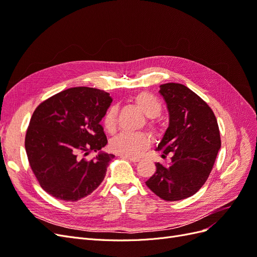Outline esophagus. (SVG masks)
<instances>
[{"instance_id": "obj_1", "label": "esophagus", "mask_w": 257, "mask_h": 257, "mask_svg": "<svg viewBox=\"0 0 257 257\" xmlns=\"http://www.w3.org/2000/svg\"><path fill=\"white\" fill-rule=\"evenodd\" d=\"M120 158H123V159H127L128 161H131V162H133V163H137V162H139L141 160L139 159H137V158H132V157H126V155H120Z\"/></svg>"}]
</instances>
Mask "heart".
<instances>
[{
    "label": "heart",
    "instance_id": "b5f03b06",
    "mask_svg": "<svg viewBox=\"0 0 257 257\" xmlns=\"http://www.w3.org/2000/svg\"><path fill=\"white\" fill-rule=\"evenodd\" d=\"M134 100L136 105L150 119L158 118L163 111V104L161 103V100L151 93H139L135 96ZM116 120H118V106L112 105L108 108L103 118L104 126L110 133L115 130ZM150 126L155 131L153 123H150ZM150 144V136L147 133H144V132H136V133L122 132V133L111 139L110 149L118 154L137 158L141 157L149 148Z\"/></svg>",
    "mask_w": 257,
    "mask_h": 257
}]
</instances>
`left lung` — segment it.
Masks as SVG:
<instances>
[{"label": "left lung", "instance_id": "obj_1", "mask_svg": "<svg viewBox=\"0 0 257 257\" xmlns=\"http://www.w3.org/2000/svg\"><path fill=\"white\" fill-rule=\"evenodd\" d=\"M169 112V125L155 150L172 154L146 184L160 198L176 201L194 195L205 184L221 148L219 125L211 108L181 83L160 85Z\"/></svg>", "mask_w": 257, "mask_h": 257}]
</instances>
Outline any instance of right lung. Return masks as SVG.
<instances>
[{
  "instance_id": "add662e5",
  "label": "right lung",
  "mask_w": 257,
  "mask_h": 257,
  "mask_svg": "<svg viewBox=\"0 0 257 257\" xmlns=\"http://www.w3.org/2000/svg\"><path fill=\"white\" fill-rule=\"evenodd\" d=\"M112 98L105 91L76 87L38 105L30 120L26 151L43 190L60 200H79L98 188L113 154L100 151L107 137L100 121ZM98 152L92 160L84 157Z\"/></svg>"
}]
</instances>
